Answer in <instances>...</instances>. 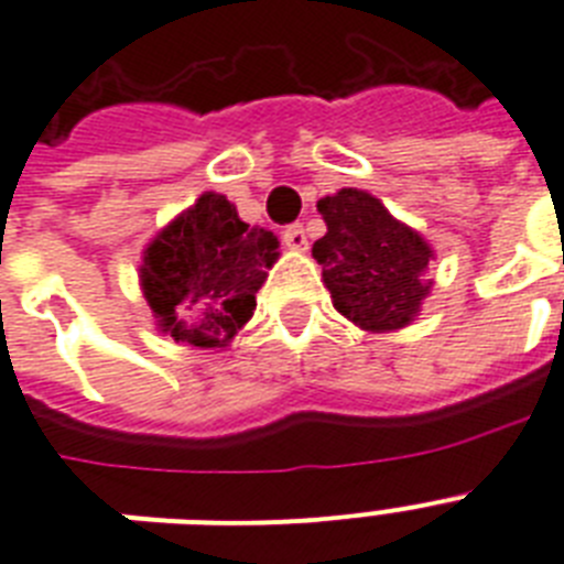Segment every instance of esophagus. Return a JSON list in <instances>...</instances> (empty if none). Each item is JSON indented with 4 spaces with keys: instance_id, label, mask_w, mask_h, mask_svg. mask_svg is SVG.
Returning a JSON list of instances; mask_svg holds the SVG:
<instances>
[{
    "instance_id": "1",
    "label": "esophagus",
    "mask_w": 564,
    "mask_h": 564,
    "mask_svg": "<svg viewBox=\"0 0 564 564\" xmlns=\"http://www.w3.org/2000/svg\"><path fill=\"white\" fill-rule=\"evenodd\" d=\"M282 241H285V247H291V250H308V238H305L303 224H291V227H285Z\"/></svg>"
}]
</instances>
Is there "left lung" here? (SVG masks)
Segmentation results:
<instances>
[{
  "mask_svg": "<svg viewBox=\"0 0 564 564\" xmlns=\"http://www.w3.org/2000/svg\"><path fill=\"white\" fill-rule=\"evenodd\" d=\"M317 212L328 232L311 253L335 308L367 332H393L416 317L431 291L425 279L431 247L399 224L381 200L358 188L323 197Z\"/></svg>",
  "mask_w": 564,
  "mask_h": 564,
  "instance_id": "left-lung-1",
  "label": "left lung"
}]
</instances>
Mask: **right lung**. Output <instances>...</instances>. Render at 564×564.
<instances>
[{"label": "right lung", "mask_w": 564, "mask_h": 564, "mask_svg": "<svg viewBox=\"0 0 564 564\" xmlns=\"http://www.w3.org/2000/svg\"><path fill=\"white\" fill-rule=\"evenodd\" d=\"M276 247L273 232L245 224L224 195L197 197L151 241L139 273L162 332L197 349L227 346L253 317Z\"/></svg>", "instance_id": "obj_1"}]
</instances>
